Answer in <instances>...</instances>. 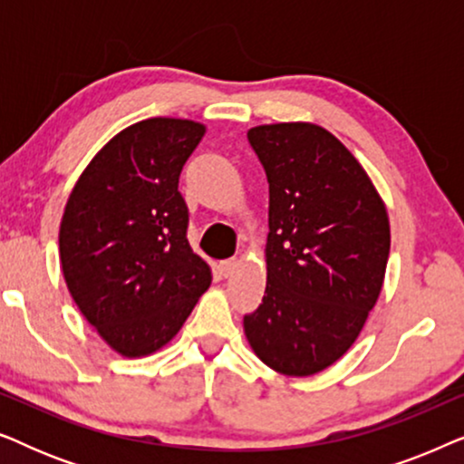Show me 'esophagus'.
<instances>
[{"mask_svg":"<svg viewBox=\"0 0 464 464\" xmlns=\"http://www.w3.org/2000/svg\"><path fill=\"white\" fill-rule=\"evenodd\" d=\"M237 266H238L237 259H224V262H219L218 270H219V275H221V276H230L232 272L237 270Z\"/></svg>","mask_w":464,"mask_h":464,"instance_id":"obj_1","label":"esophagus"}]
</instances>
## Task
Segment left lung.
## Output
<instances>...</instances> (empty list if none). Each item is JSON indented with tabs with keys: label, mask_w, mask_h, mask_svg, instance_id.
<instances>
[{
	"label": "left lung",
	"mask_w": 464,
	"mask_h": 464,
	"mask_svg": "<svg viewBox=\"0 0 464 464\" xmlns=\"http://www.w3.org/2000/svg\"><path fill=\"white\" fill-rule=\"evenodd\" d=\"M268 177L266 294L243 325L253 353L285 376L335 363L382 291L389 215L363 167L308 122L246 132Z\"/></svg>",
	"instance_id": "8db88e82"
}]
</instances>
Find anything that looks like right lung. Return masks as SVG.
<instances>
[{"mask_svg":"<svg viewBox=\"0 0 464 464\" xmlns=\"http://www.w3.org/2000/svg\"><path fill=\"white\" fill-rule=\"evenodd\" d=\"M202 135L194 120H141L103 145L69 194L59 230L67 289L122 357L169 344L211 285L179 192Z\"/></svg>","mask_w":464,"mask_h":464,"instance_id":"1","label":"right lung"}]
</instances>
